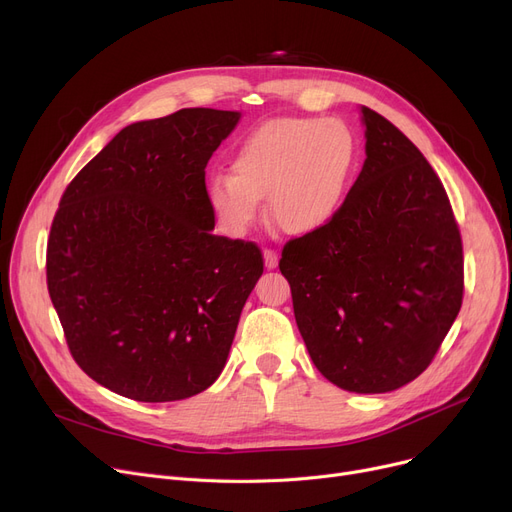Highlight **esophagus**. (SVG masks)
<instances>
[{
  "instance_id": "34e87169",
  "label": "esophagus",
  "mask_w": 512,
  "mask_h": 512,
  "mask_svg": "<svg viewBox=\"0 0 512 512\" xmlns=\"http://www.w3.org/2000/svg\"><path fill=\"white\" fill-rule=\"evenodd\" d=\"M263 261H265V268L274 270L278 265V253L274 249H263Z\"/></svg>"
}]
</instances>
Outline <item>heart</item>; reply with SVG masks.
<instances>
[{"mask_svg":"<svg viewBox=\"0 0 512 512\" xmlns=\"http://www.w3.org/2000/svg\"><path fill=\"white\" fill-rule=\"evenodd\" d=\"M358 161V138L339 119L276 117L238 144L232 175L215 173L207 203L219 226L247 234L263 213L261 201L288 234H309L339 213Z\"/></svg>","mask_w":512,"mask_h":512,"instance_id":"b5f03b06","label":"heart"}]
</instances>
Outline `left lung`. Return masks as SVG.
Here are the masks:
<instances>
[{"label": "left lung", "instance_id": "1", "mask_svg": "<svg viewBox=\"0 0 512 512\" xmlns=\"http://www.w3.org/2000/svg\"><path fill=\"white\" fill-rule=\"evenodd\" d=\"M366 161L335 219L288 240L280 272L311 362L345 391L387 393L433 362L464 291L460 230L422 152L362 106Z\"/></svg>", "mask_w": 512, "mask_h": 512}]
</instances>
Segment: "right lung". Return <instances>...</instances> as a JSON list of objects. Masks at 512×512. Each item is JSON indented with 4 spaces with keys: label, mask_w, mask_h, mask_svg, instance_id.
<instances>
[{
    "label": "right lung",
    "mask_w": 512,
    "mask_h": 512,
    "mask_svg": "<svg viewBox=\"0 0 512 512\" xmlns=\"http://www.w3.org/2000/svg\"><path fill=\"white\" fill-rule=\"evenodd\" d=\"M240 113L182 108L121 129L66 186L48 291L66 345L102 387L177 402L211 387L259 276L255 242L211 234L205 167Z\"/></svg>",
    "instance_id": "right-lung-1"
}]
</instances>
